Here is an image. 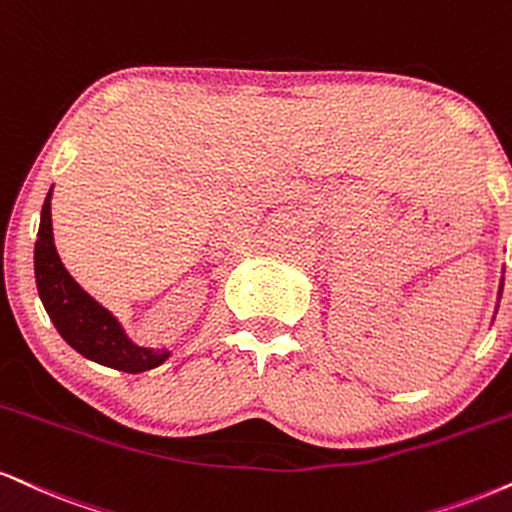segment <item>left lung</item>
Wrapping results in <instances>:
<instances>
[{
  "label": "left lung",
  "instance_id": "1",
  "mask_svg": "<svg viewBox=\"0 0 512 512\" xmlns=\"http://www.w3.org/2000/svg\"><path fill=\"white\" fill-rule=\"evenodd\" d=\"M501 293H503V276H501V283H498V300H501Z\"/></svg>",
  "mask_w": 512,
  "mask_h": 512
}]
</instances>
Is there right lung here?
Returning <instances> with one entry per match:
<instances>
[{
	"instance_id": "1",
	"label": "right lung",
	"mask_w": 512,
	"mask_h": 512,
	"mask_svg": "<svg viewBox=\"0 0 512 512\" xmlns=\"http://www.w3.org/2000/svg\"><path fill=\"white\" fill-rule=\"evenodd\" d=\"M35 283L49 319L69 346L97 365L140 374L164 365L171 350L143 348L128 338L119 319L97 303L80 283L66 272L52 233V188L40 214L35 240Z\"/></svg>"
}]
</instances>
